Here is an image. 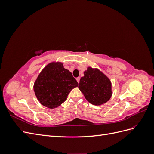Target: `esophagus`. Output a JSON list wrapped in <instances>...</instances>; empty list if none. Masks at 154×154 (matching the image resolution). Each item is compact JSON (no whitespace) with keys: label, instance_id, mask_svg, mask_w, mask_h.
Here are the masks:
<instances>
[{"label":"esophagus","instance_id":"esophagus-1","mask_svg":"<svg viewBox=\"0 0 154 154\" xmlns=\"http://www.w3.org/2000/svg\"><path fill=\"white\" fill-rule=\"evenodd\" d=\"M80 77H78V78H76V80H77V82H78V83H80Z\"/></svg>","mask_w":154,"mask_h":154}]
</instances>
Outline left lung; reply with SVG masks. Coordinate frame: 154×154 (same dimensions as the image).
Segmentation results:
<instances>
[{"label": "left lung", "instance_id": "1", "mask_svg": "<svg viewBox=\"0 0 154 154\" xmlns=\"http://www.w3.org/2000/svg\"><path fill=\"white\" fill-rule=\"evenodd\" d=\"M79 89L92 105H101L108 101L112 94L110 79L98 69L88 67L81 78Z\"/></svg>", "mask_w": 154, "mask_h": 154}]
</instances>
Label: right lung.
<instances>
[{
    "instance_id": "add662e5",
    "label": "right lung",
    "mask_w": 154,
    "mask_h": 154,
    "mask_svg": "<svg viewBox=\"0 0 154 154\" xmlns=\"http://www.w3.org/2000/svg\"><path fill=\"white\" fill-rule=\"evenodd\" d=\"M78 83L62 62H51L40 72L34 83V91L40 103L49 109L61 105Z\"/></svg>"
}]
</instances>
